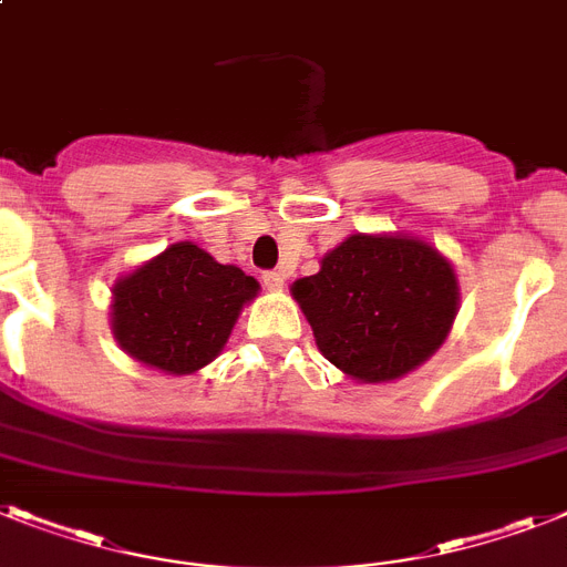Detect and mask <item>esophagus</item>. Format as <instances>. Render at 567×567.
Returning <instances> with one entry per match:
<instances>
[{
  "mask_svg": "<svg viewBox=\"0 0 567 567\" xmlns=\"http://www.w3.org/2000/svg\"><path fill=\"white\" fill-rule=\"evenodd\" d=\"M264 287L272 289V292H280V289H284V275H280V272H264Z\"/></svg>",
  "mask_w": 567,
  "mask_h": 567,
  "instance_id": "1",
  "label": "esophagus"
}]
</instances>
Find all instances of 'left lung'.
Instances as JSON below:
<instances>
[{
    "label": "left lung",
    "mask_w": 567,
    "mask_h": 567,
    "mask_svg": "<svg viewBox=\"0 0 567 567\" xmlns=\"http://www.w3.org/2000/svg\"><path fill=\"white\" fill-rule=\"evenodd\" d=\"M316 344L353 382H394L441 350L461 310L455 266L423 237L350 234L292 284Z\"/></svg>",
    "instance_id": "8db88e82"
}]
</instances>
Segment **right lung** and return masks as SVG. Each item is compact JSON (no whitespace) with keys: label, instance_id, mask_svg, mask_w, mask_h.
Returning a JSON list of instances; mask_svg holds the SVG:
<instances>
[{"label":"right lung","instance_id":"add662e5","mask_svg":"<svg viewBox=\"0 0 567 567\" xmlns=\"http://www.w3.org/2000/svg\"><path fill=\"white\" fill-rule=\"evenodd\" d=\"M257 292L260 284L240 266L219 264L190 240L171 243L112 284V336L138 364L190 377L223 353Z\"/></svg>","mask_w":567,"mask_h":567}]
</instances>
